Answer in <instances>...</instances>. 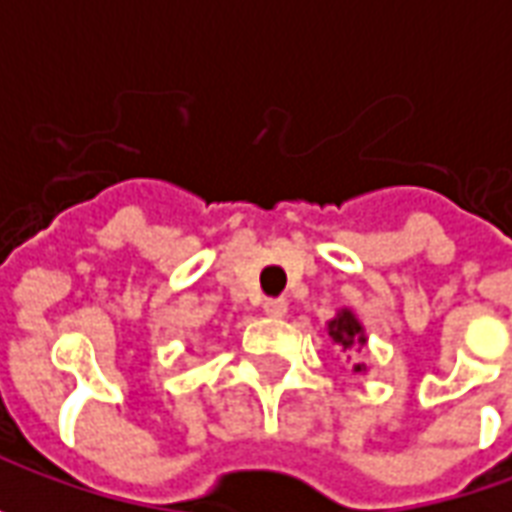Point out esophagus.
<instances>
[{
	"instance_id": "34e87169",
	"label": "esophagus",
	"mask_w": 512,
	"mask_h": 512,
	"mask_svg": "<svg viewBox=\"0 0 512 512\" xmlns=\"http://www.w3.org/2000/svg\"><path fill=\"white\" fill-rule=\"evenodd\" d=\"M263 312L268 318H282L288 312V301L285 299H266L263 301Z\"/></svg>"
}]
</instances>
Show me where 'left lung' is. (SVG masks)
<instances>
[{"label": "left lung", "mask_w": 512, "mask_h": 512, "mask_svg": "<svg viewBox=\"0 0 512 512\" xmlns=\"http://www.w3.org/2000/svg\"><path fill=\"white\" fill-rule=\"evenodd\" d=\"M329 337H332L334 343L340 345L343 351H354V348H362L367 343L365 329H362V323L356 318L351 310H340L337 312V318L329 321ZM367 367L362 362H356L354 373H365Z\"/></svg>", "instance_id": "left-lung-1"}]
</instances>
